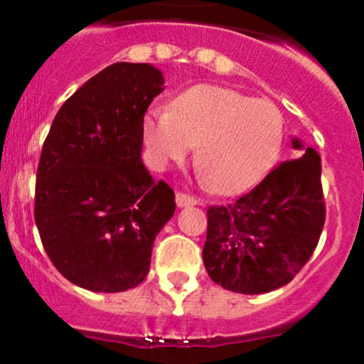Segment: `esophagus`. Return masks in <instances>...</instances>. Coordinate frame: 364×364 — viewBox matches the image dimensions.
<instances>
[{"mask_svg": "<svg viewBox=\"0 0 364 364\" xmlns=\"http://www.w3.org/2000/svg\"><path fill=\"white\" fill-rule=\"evenodd\" d=\"M176 204H178L179 208H186V205L199 204V199H197V197H193V196H190V193L178 192V193H176Z\"/></svg>", "mask_w": 364, "mask_h": 364, "instance_id": "esophagus-1", "label": "esophagus"}]
</instances>
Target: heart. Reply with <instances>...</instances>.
<instances>
[{
    "instance_id": "b5f03b06",
    "label": "heart",
    "mask_w": 364,
    "mask_h": 364,
    "mask_svg": "<svg viewBox=\"0 0 364 364\" xmlns=\"http://www.w3.org/2000/svg\"><path fill=\"white\" fill-rule=\"evenodd\" d=\"M142 135L159 167L181 161L199 144V165L218 192L232 196L250 190L274 167L285 124L280 109L267 98L197 84L181 91L168 111L146 114Z\"/></svg>"
}]
</instances>
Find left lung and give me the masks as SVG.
Segmentation results:
<instances>
[{
    "instance_id": "8db88e82",
    "label": "left lung",
    "mask_w": 364,
    "mask_h": 364,
    "mask_svg": "<svg viewBox=\"0 0 364 364\" xmlns=\"http://www.w3.org/2000/svg\"><path fill=\"white\" fill-rule=\"evenodd\" d=\"M294 148L303 146L294 139ZM321 156L306 148L234 203L208 208L203 259L215 284L262 294L289 284L314 253L326 222Z\"/></svg>"
}]
</instances>
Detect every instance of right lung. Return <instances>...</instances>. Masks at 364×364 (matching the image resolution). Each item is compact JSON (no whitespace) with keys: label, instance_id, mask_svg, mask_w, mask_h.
I'll use <instances>...</instances> for the list:
<instances>
[{"label":"right lung","instance_id":"right-lung-1","mask_svg":"<svg viewBox=\"0 0 364 364\" xmlns=\"http://www.w3.org/2000/svg\"><path fill=\"white\" fill-rule=\"evenodd\" d=\"M164 77L114 63L61 105L42 146L35 222L50 262L72 284L123 292L149 271L153 243L174 215V190L142 165V121Z\"/></svg>","mask_w":364,"mask_h":364}]
</instances>
